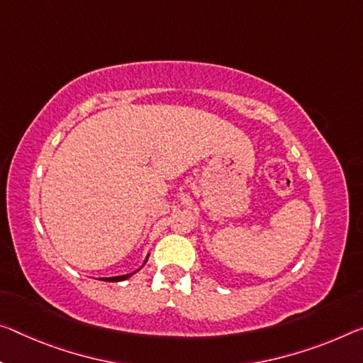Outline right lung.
Segmentation results:
<instances>
[{
    "mask_svg": "<svg viewBox=\"0 0 363 363\" xmlns=\"http://www.w3.org/2000/svg\"><path fill=\"white\" fill-rule=\"evenodd\" d=\"M148 257H150V254H148L147 257H145V260H143V263H142V267L140 268H143V264L147 263V260H148ZM139 268V269H140ZM139 269H135V272H132V273H128V274H121V276H111V278H100L101 281H108V283H118V281H125L128 278H130L132 274H135L137 272H139Z\"/></svg>",
    "mask_w": 363,
    "mask_h": 363,
    "instance_id": "obj_1",
    "label": "right lung"
}]
</instances>
